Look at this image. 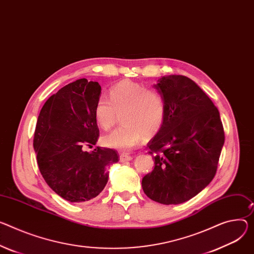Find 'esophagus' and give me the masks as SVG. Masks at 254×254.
<instances>
[{
    "label": "esophagus",
    "instance_id": "34e87169",
    "mask_svg": "<svg viewBox=\"0 0 254 254\" xmlns=\"http://www.w3.org/2000/svg\"><path fill=\"white\" fill-rule=\"evenodd\" d=\"M132 159L131 156L126 154V153H123L120 155V162L122 163H125V162H128V161H130Z\"/></svg>",
    "mask_w": 254,
    "mask_h": 254
}]
</instances>
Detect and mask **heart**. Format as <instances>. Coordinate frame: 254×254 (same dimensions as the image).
<instances>
[{"label":"heart","mask_w":254,"mask_h":254,"mask_svg":"<svg viewBox=\"0 0 254 254\" xmlns=\"http://www.w3.org/2000/svg\"><path fill=\"white\" fill-rule=\"evenodd\" d=\"M109 99L99 97L94 106V117L100 127L111 128L122 114V123L102 137L104 146L119 151H129L143 137L152 135L162 127L166 118V105L159 92L145 85L123 81L115 85Z\"/></svg>","instance_id":"obj_1"}]
</instances>
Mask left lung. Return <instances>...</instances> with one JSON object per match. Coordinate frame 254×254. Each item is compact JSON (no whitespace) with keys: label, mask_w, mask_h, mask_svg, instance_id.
<instances>
[{"label":"left lung","mask_w":254,"mask_h":254,"mask_svg":"<svg viewBox=\"0 0 254 254\" xmlns=\"http://www.w3.org/2000/svg\"><path fill=\"white\" fill-rule=\"evenodd\" d=\"M166 105L165 122L148 143L155 167L144 192L163 204H179L213 180L225 142L218 108L190 78L164 76L153 86Z\"/></svg>","instance_id":"left-lung-1"}]
</instances>
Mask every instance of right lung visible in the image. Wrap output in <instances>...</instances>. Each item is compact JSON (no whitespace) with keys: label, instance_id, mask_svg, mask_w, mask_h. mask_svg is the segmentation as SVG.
Returning a JSON list of instances; mask_svg holds the SVG:
<instances>
[{"label":"right lung","instance_id":"right-lung-1","mask_svg":"<svg viewBox=\"0 0 254 254\" xmlns=\"http://www.w3.org/2000/svg\"><path fill=\"white\" fill-rule=\"evenodd\" d=\"M100 94L98 82L79 79L51 96L37 119L33 148L40 173L57 194L70 202L96 197L108 181L106 168L119 162L114 150H84L99 137L94 106Z\"/></svg>","mask_w":254,"mask_h":254}]
</instances>
